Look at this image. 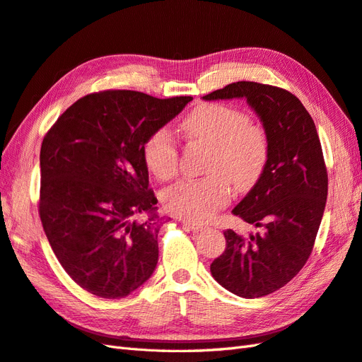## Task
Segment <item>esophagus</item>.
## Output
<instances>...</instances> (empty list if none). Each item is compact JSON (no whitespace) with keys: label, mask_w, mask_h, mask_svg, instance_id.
<instances>
[{"label":"esophagus","mask_w":362,"mask_h":362,"mask_svg":"<svg viewBox=\"0 0 362 362\" xmlns=\"http://www.w3.org/2000/svg\"><path fill=\"white\" fill-rule=\"evenodd\" d=\"M183 226L187 227V229H188V230H191V232H200V230H203V229H204V226H203V224L191 223V221H183Z\"/></svg>","instance_id":"1"}]
</instances>
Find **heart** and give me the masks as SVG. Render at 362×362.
<instances>
[{"label":"heart","mask_w":362,"mask_h":362,"mask_svg":"<svg viewBox=\"0 0 362 362\" xmlns=\"http://www.w3.org/2000/svg\"><path fill=\"white\" fill-rule=\"evenodd\" d=\"M182 130L189 141L212 148L204 179H187L167 189L162 203L168 212L188 221H206L230 199V183L249 191L264 173L268 136L262 126L245 113L224 105H202L183 119ZM144 160L160 180L179 170V148L167 129L153 132L144 144Z\"/></svg>","instance_id":"b5f03b06"}]
</instances>
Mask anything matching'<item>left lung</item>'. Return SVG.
<instances>
[{
    "mask_svg": "<svg viewBox=\"0 0 362 362\" xmlns=\"http://www.w3.org/2000/svg\"><path fill=\"white\" fill-rule=\"evenodd\" d=\"M244 98L268 136L264 173L232 214L256 227L227 229L226 250L211 264L214 279L244 298L272 294L302 270L313 252L327 199V171L314 119L291 92L236 81L203 100Z\"/></svg>",
    "mask_w": 362,
    "mask_h": 362,
    "instance_id": "left-lung-1",
    "label": "left lung"
}]
</instances>
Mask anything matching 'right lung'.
Segmentation results:
<instances>
[{"instance_id": "1", "label": "right lung", "mask_w": 362, "mask_h": 362, "mask_svg": "<svg viewBox=\"0 0 362 362\" xmlns=\"http://www.w3.org/2000/svg\"><path fill=\"white\" fill-rule=\"evenodd\" d=\"M192 97L103 90L69 106L40 147L39 215L60 265L103 298L147 282L159 257L160 216L144 144ZM148 218L136 222V214Z\"/></svg>"}]
</instances>
